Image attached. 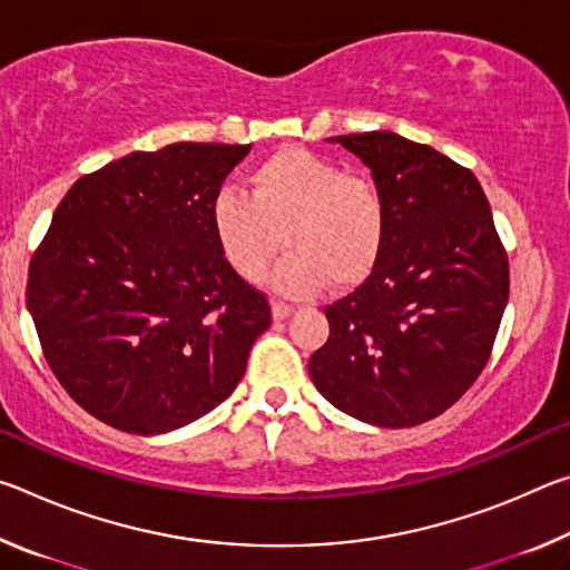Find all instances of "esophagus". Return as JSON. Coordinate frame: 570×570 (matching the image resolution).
Returning <instances> with one entry per match:
<instances>
[{
	"label": "esophagus",
	"instance_id": "1",
	"mask_svg": "<svg viewBox=\"0 0 570 570\" xmlns=\"http://www.w3.org/2000/svg\"><path fill=\"white\" fill-rule=\"evenodd\" d=\"M272 312H274V320H286V316H292L294 306L292 304H284V302H274L272 304Z\"/></svg>",
	"mask_w": 570,
	"mask_h": 570
}]
</instances>
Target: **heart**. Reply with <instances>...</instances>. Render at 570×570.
Instances as JSON below:
<instances>
[{"instance_id":"b5f03b06","label":"heart","mask_w":570,"mask_h":570,"mask_svg":"<svg viewBox=\"0 0 570 570\" xmlns=\"http://www.w3.org/2000/svg\"><path fill=\"white\" fill-rule=\"evenodd\" d=\"M210 228L226 264L256 284L278 248V292L304 296L334 282L354 288L377 268L390 214L377 183L344 173L304 148H284L250 170L248 193L220 190L210 200Z\"/></svg>"}]
</instances>
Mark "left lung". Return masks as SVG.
Segmentation results:
<instances>
[{"instance_id":"1","label":"left lung","mask_w":570,"mask_h":570,"mask_svg":"<svg viewBox=\"0 0 570 570\" xmlns=\"http://www.w3.org/2000/svg\"><path fill=\"white\" fill-rule=\"evenodd\" d=\"M336 142L372 168L390 228L372 276L324 308L330 340L308 374L352 417L412 428L485 370L508 304V254L470 168L390 130Z\"/></svg>"}]
</instances>
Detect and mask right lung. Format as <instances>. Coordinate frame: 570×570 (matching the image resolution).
<instances>
[{"label": "right lung", "instance_id": "obj_1", "mask_svg": "<svg viewBox=\"0 0 570 570\" xmlns=\"http://www.w3.org/2000/svg\"><path fill=\"white\" fill-rule=\"evenodd\" d=\"M250 146L173 142L88 173L60 200L27 276L42 354L92 417L160 435L230 397L272 324L226 264L210 200Z\"/></svg>", "mask_w": 570, "mask_h": 570}]
</instances>
